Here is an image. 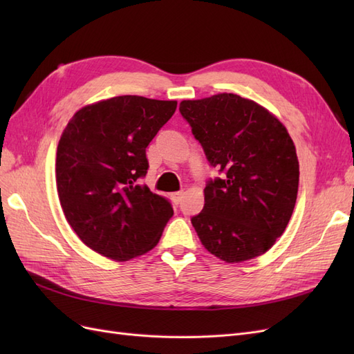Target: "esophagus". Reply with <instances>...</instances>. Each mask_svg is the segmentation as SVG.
<instances>
[{
    "instance_id": "obj_1",
    "label": "esophagus",
    "mask_w": 354,
    "mask_h": 354,
    "mask_svg": "<svg viewBox=\"0 0 354 354\" xmlns=\"http://www.w3.org/2000/svg\"><path fill=\"white\" fill-rule=\"evenodd\" d=\"M181 198H183V192H176V194L171 195V199H173L176 205H178V203L181 202Z\"/></svg>"
}]
</instances>
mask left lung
Here are the masks:
<instances>
[{
    "label": "left lung",
    "instance_id": "1",
    "mask_svg": "<svg viewBox=\"0 0 354 354\" xmlns=\"http://www.w3.org/2000/svg\"><path fill=\"white\" fill-rule=\"evenodd\" d=\"M180 113L221 173L208 181L203 208L192 217L202 245L226 263L269 251L298 192V159L286 128L259 103L232 93L183 100Z\"/></svg>",
    "mask_w": 354,
    "mask_h": 354
}]
</instances>
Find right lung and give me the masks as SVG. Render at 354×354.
Listing matches in <instances>:
<instances>
[{"label":"right lung","mask_w":354,"mask_h":354,"mask_svg":"<svg viewBox=\"0 0 354 354\" xmlns=\"http://www.w3.org/2000/svg\"><path fill=\"white\" fill-rule=\"evenodd\" d=\"M176 108V100L118 95L84 106L68 122L57 146V194L69 226L93 251L127 261L159 242L174 211L140 180L146 147Z\"/></svg>","instance_id":"add662e5"}]
</instances>
